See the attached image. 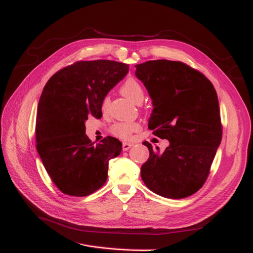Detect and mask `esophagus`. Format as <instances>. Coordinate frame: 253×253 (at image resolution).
Listing matches in <instances>:
<instances>
[{
  "instance_id": "obj_1",
  "label": "esophagus",
  "mask_w": 253,
  "mask_h": 253,
  "mask_svg": "<svg viewBox=\"0 0 253 253\" xmlns=\"http://www.w3.org/2000/svg\"><path fill=\"white\" fill-rule=\"evenodd\" d=\"M133 145L132 143H129V142H123V150H128L131 146Z\"/></svg>"
}]
</instances>
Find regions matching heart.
<instances>
[{
  "instance_id": "obj_1",
  "label": "heart",
  "mask_w": 253,
  "mask_h": 253,
  "mask_svg": "<svg viewBox=\"0 0 253 253\" xmlns=\"http://www.w3.org/2000/svg\"><path fill=\"white\" fill-rule=\"evenodd\" d=\"M121 93L134 105H141L145 97L142 85L133 78L127 79L122 84ZM108 106H109V97H105L102 103V110L104 112L108 109ZM141 125L138 122H120L112 126L111 131L121 139H129L134 132L139 131Z\"/></svg>"
}]
</instances>
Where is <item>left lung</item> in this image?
I'll return each instance as SVG.
<instances>
[{"instance_id": "1", "label": "left lung", "mask_w": 253, "mask_h": 253, "mask_svg": "<svg viewBox=\"0 0 253 253\" xmlns=\"http://www.w3.org/2000/svg\"><path fill=\"white\" fill-rule=\"evenodd\" d=\"M154 110L148 128L169 141L163 153L151 144L141 177L150 191L165 198L191 196L204 185L221 142L217 94L200 72L180 61L149 60L135 64Z\"/></svg>"}]
</instances>
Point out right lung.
Here are the masks:
<instances>
[{"label": "right lung", "mask_w": 253, "mask_h": 253, "mask_svg": "<svg viewBox=\"0 0 253 253\" xmlns=\"http://www.w3.org/2000/svg\"><path fill=\"white\" fill-rule=\"evenodd\" d=\"M129 71L112 60L78 61L63 68L43 88L36 120L37 151L48 176L71 196H88L102 187L108 164L118 157L122 143L107 136L94 145L84 123L102 118V103Z\"/></svg>", "instance_id": "right-lung-1"}]
</instances>
